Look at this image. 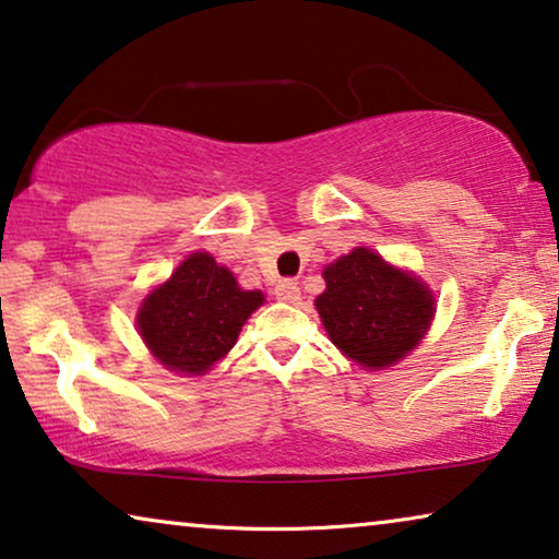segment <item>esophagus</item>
Instances as JSON below:
<instances>
[{
	"mask_svg": "<svg viewBox=\"0 0 559 559\" xmlns=\"http://www.w3.org/2000/svg\"><path fill=\"white\" fill-rule=\"evenodd\" d=\"M276 294L278 301H286V304H296L298 298H301V290H298V283L294 278H283L276 283Z\"/></svg>",
	"mask_w": 559,
	"mask_h": 559,
	"instance_id": "1",
	"label": "esophagus"
}]
</instances>
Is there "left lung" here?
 <instances>
[{
  "instance_id": "1",
  "label": "left lung",
  "mask_w": 559,
  "mask_h": 559,
  "mask_svg": "<svg viewBox=\"0 0 559 559\" xmlns=\"http://www.w3.org/2000/svg\"><path fill=\"white\" fill-rule=\"evenodd\" d=\"M317 311L336 347L369 369L395 365L428 332L436 298L428 286L392 269L367 248L324 269Z\"/></svg>"
}]
</instances>
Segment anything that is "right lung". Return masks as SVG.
Instances as JSON below:
<instances>
[{
	"instance_id": "add662e5",
	"label": "right lung",
	"mask_w": 559,
	"mask_h": 559,
	"mask_svg": "<svg viewBox=\"0 0 559 559\" xmlns=\"http://www.w3.org/2000/svg\"><path fill=\"white\" fill-rule=\"evenodd\" d=\"M261 304V290H242L215 258L192 253L146 296L136 324L164 367L202 374L233 349L246 319Z\"/></svg>"
}]
</instances>
